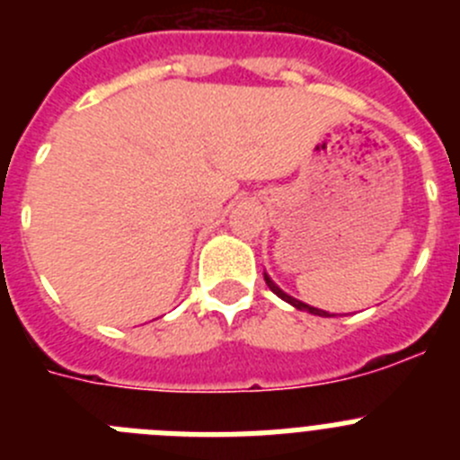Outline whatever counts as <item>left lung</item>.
Masks as SVG:
<instances>
[{
  "mask_svg": "<svg viewBox=\"0 0 460 460\" xmlns=\"http://www.w3.org/2000/svg\"><path fill=\"white\" fill-rule=\"evenodd\" d=\"M265 280H267V286H270V290L274 292L276 296H280V299H283V302H288L290 304V306H295V308H299V311H306V313H313V315H320V318H332V315H329L327 311H323V308H315V306H308V304H304V302H299V299H295V296H290L288 295V292H283L280 290L279 286H276L274 280L270 279V274H265Z\"/></svg>",
  "mask_w": 460,
  "mask_h": 460,
  "instance_id": "left-lung-1",
  "label": "left lung"
}]
</instances>
